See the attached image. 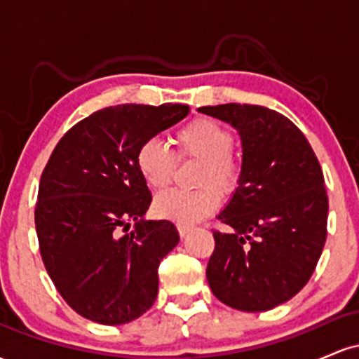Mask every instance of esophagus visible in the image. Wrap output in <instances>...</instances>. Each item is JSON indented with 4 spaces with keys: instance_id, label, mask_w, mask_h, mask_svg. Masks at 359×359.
<instances>
[{
    "instance_id": "34e87169",
    "label": "esophagus",
    "mask_w": 359,
    "mask_h": 359,
    "mask_svg": "<svg viewBox=\"0 0 359 359\" xmlns=\"http://www.w3.org/2000/svg\"><path fill=\"white\" fill-rule=\"evenodd\" d=\"M177 229H179V234L180 236H187V233L191 231L192 229V226L191 224H184V222H179V224H177Z\"/></svg>"
}]
</instances>
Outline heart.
<instances>
[{"mask_svg": "<svg viewBox=\"0 0 359 359\" xmlns=\"http://www.w3.org/2000/svg\"><path fill=\"white\" fill-rule=\"evenodd\" d=\"M177 156L180 160H201L196 191H167L154 203V211L162 219L196 222L209 216L221 203V193L236 191L241 179V163L233 154L231 131L212 118H194L175 133ZM137 168L145 184L162 191L172 182L177 158L158 138H148L138 147ZM218 187L216 188L215 185Z\"/></svg>", "mask_w": 359, "mask_h": 359, "instance_id": "b5f03b06", "label": "heart"}]
</instances>
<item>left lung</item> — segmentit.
<instances>
[{
  "mask_svg": "<svg viewBox=\"0 0 359 359\" xmlns=\"http://www.w3.org/2000/svg\"><path fill=\"white\" fill-rule=\"evenodd\" d=\"M236 128L240 185L217 219L208 277L226 306L263 312L299 294L314 273L327 236L329 201L311 143L290 119L257 104L203 106Z\"/></svg>",
  "mask_w": 359,
  "mask_h": 359,
  "instance_id": "8db88e82",
  "label": "left lung"
}]
</instances>
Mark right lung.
Returning a JSON list of instances; mask_svg holds the SVG:
<instances>
[{"mask_svg": "<svg viewBox=\"0 0 359 359\" xmlns=\"http://www.w3.org/2000/svg\"><path fill=\"white\" fill-rule=\"evenodd\" d=\"M187 104H119L74 125L42 172L35 228L62 299L94 323H130L154 306L158 266L179 243L170 221H147L151 194L138 147L187 116ZM134 229L129 231L130 222Z\"/></svg>", "mask_w": 359, "mask_h": 359, "instance_id": "add662e5", "label": "right lung"}]
</instances>
